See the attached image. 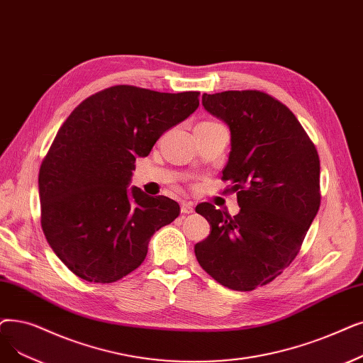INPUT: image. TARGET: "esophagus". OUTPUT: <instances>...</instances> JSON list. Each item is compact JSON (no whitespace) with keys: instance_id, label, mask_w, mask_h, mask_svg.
<instances>
[{"instance_id":"esophagus-1","label":"esophagus","mask_w":363,"mask_h":363,"mask_svg":"<svg viewBox=\"0 0 363 363\" xmlns=\"http://www.w3.org/2000/svg\"><path fill=\"white\" fill-rule=\"evenodd\" d=\"M181 212L182 213H193L194 212V204L191 201H182L181 203Z\"/></svg>"}]
</instances>
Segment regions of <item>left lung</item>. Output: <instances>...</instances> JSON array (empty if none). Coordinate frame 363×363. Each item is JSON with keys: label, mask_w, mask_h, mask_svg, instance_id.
Wrapping results in <instances>:
<instances>
[{"label": "left lung", "mask_w": 363, "mask_h": 363, "mask_svg": "<svg viewBox=\"0 0 363 363\" xmlns=\"http://www.w3.org/2000/svg\"><path fill=\"white\" fill-rule=\"evenodd\" d=\"M201 104L231 133L223 170L238 193L230 216L201 203L211 233L194 246L203 270L234 291H252L289 267L320 206V162L291 109L258 90L204 93Z\"/></svg>", "instance_id": "8db88e82"}]
</instances>
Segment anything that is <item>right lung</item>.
<instances>
[{
	"label": "right lung",
	"instance_id": "obj_1",
	"mask_svg": "<svg viewBox=\"0 0 363 363\" xmlns=\"http://www.w3.org/2000/svg\"><path fill=\"white\" fill-rule=\"evenodd\" d=\"M199 91L114 86L84 99L62 124L38 175L41 227L68 269L111 283L143 264L151 235L179 204L130 186L135 162L190 117Z\"/></svg>",
	"mask_w": 363,
	"mask_h": 363
}]
</instances>
